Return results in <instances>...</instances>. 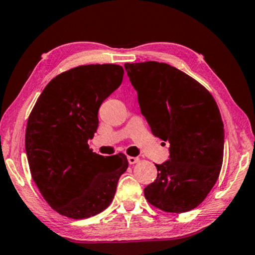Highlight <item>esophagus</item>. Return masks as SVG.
I'll return each instance as SVG.
<instances>
[{
    "mask_svg": "<svg viewBox=\"0 0 255 255\" xmlns=\"http://www.w3.org/2000/svg\"><path fill=\"white\" fill-rule=\"evenodd\" d=\"M128 163H130V164H134V163L139 162L140 159L136 158V157H128Z\"/></svg>",
    "mask_w": 255,
    "mask_h": 255,
    "instance_id": "obj_1",
    "label": "esophagus"
}]
</instances>
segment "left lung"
<instances>
[{
	"label": "left lung",
	"instance_id": "obj_1",
	"mask_svg": "<svg viewBox=\"0 0 255 255\" xmlns=\"http://www.w3.org/2000/svg\"><path fill=\"white\" fill-rule=\"evenodd\" d=\"M141 113L154 136L170 143L169 160L144 188L152 206L185 213L207 197L220 176L224 124L215 100L202 84L164 62L125 64Z\"/></svg>",
	"mask_w": 255,
	"mask_h": 255
}]
</instances>
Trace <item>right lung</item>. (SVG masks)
Returning a JSON list of instances; mask_svg holds the SVG:
<instances>
[{"instance_id": "right-lung-1", "label": "right lung", "mask_w": 255, "mask_h": 255, "mask_svg": "<svg viewBox=\"0 0 255 255\" xmlns=\"http://www.w3.org/2000/svg\"><path fill=\"white\" fill-rule=\"evenodd\" d=\"M122 66L84 65L56 76L29 115L25 152L44 200L60 215L83 220L110 206L127 155L103 157L89 149L98 109L123 79Z\"/></svg>"}]
</instances>
